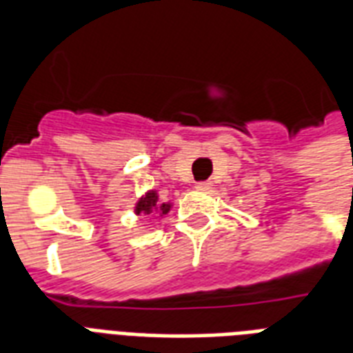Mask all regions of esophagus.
Listing matches in <instances>:
<instances>
[{
    "label": "esophagus",
    "instance_id": "esophagus-1",
    "mask_svg": "<svg viewBox=\"0 0 353 353\" xmlns=\"http://www.w3.org/2000/svg\"><path fill=\"white\" fill-rule=\"evenodd\" d=\"M210 187H212V185H210L209 181H199V183H196V188H198V190H209Z\"/></svg>",
    "mask_w": 353,
    "mask_h": 353
}]
</instances>
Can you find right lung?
I'll list each match as a JSON object with an SVG mask.
<instances>
[{
  "label": "right lung",
  "instance_id": "obj_1",
  "mask_svg": "<svg viewBox=\"0 0 353 353\" xmlns=\"http://www.w3.org/2000/svg\"><path fill=\"white\" fill-rule=\"evenodd\" d=\"M170 209H172V201H165V203H161L157 190H148V192H144L143 196L137 199V203H135V207H133V212H135L137 216H141V214L165 216L170 212Z\"/></svg>",
  "mask_w": 353,
  "mask_h": 353
}]
</instances>
